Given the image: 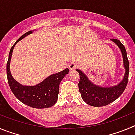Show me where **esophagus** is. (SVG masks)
Wrapping results in <instances>:
<instances>
[{
    "label": "esophagus",
    "instance_id": "obj_1",
    "mask_svg": "<svg viewBox=\"0 0 135 135\" xmlns=\"http://www.w3.org/2000/svg\"><path fill=\"white\" fill-rule=\"evenodd\" d=\"M78 68V64H76V63H74V62H71L69 64V69L70 70H76V68Z\"/></svg>",
    "mask_w": 135,
    "mask_h": 135
}]
</instances>
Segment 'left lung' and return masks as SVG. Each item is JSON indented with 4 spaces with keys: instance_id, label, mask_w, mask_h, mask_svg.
I'll list each match as a JSON object with an SVG mask.
<instances>
[{
    "instance_id": "obj_1",
    "label": "left lung",
    "mask_w": 135,
    "mask_h": 135,
    "mask_svg": "<svg viewBox=\"0 0 135 135\" xmlns=\"http://www.w3.org/2000/svg\"><path fill=\"white\" fill-rule=\"evenodd\" d=\"M111 40L118 46L123 58L125 73L123 79L119 84L108 87L97 86L93 83L84 72L78 69L76 70L80 74L78 88L82 99L87 104L94 107L105 106L116 100L122 94L128 83L129 62L127 57L126 49L121 42L118 39H111Z\"/></svg>"
}]
</instances>
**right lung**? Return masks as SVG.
I'll use <instances>...</instances> for the list:
<instances>
[{
	"mask_svg": "<svg viewBox=\"0 0 135 135\" xmlns=\"http://www.w3.org/2000/svg\"><path fill=\"white\" fill-rule=\"evenodd\" d=\"M33 31H29L21 36L11 48L7 64V75L9 86L17 98L30 107L42 109L50 108L55 104L58 99L59 84L64 76L68 74L69 70L66 68L58 73L53 74L34 86H23L14 79L10 71V62L13 49L19 41L32 34Z\"/></svg>",
	"mask_w": 135,
	"mask_h": 135,
	"instance_id": "right-lung-1",
	"label": "right lung"
}]
</instances>
